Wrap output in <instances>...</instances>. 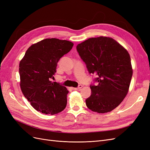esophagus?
Returning a JSON list of instances; mask_svg holds the SVG:
<instances>
[{
  "label": "esophagus",
  "mask_w": 150,
  "mask_h": 150,
  "mask_svg": "<svg viewBox=\"0 0 150 150\" xmlns=\"http://www.w3.org/2000/svg\"><path fill=\"white\" fill-rule=\"evenodd\" d=\"M83 88V86L82 85H79L78 88H71V89L72 90H79L80 89H81Z\"/></svg>",
  "instance_id": "1"
}]
</instances>
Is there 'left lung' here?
Instances as JSON below:
<instances>
[{
    "label": "left lung",
    "mask_w": 150,
    "mask_h": 150,
    "mask_svg": "<svg viewBox=\"0 0 150 150\" xmlns=\"http://www.w3.org/2000/svg\"><path fill=\"white\" fill-rule=\"evenodd\" d=\"M90 74H96L97 86L91 85L87 107L105 113L118 106L128 93L133 69L127 50L111 38H89L76 47Z\"/></svg>",
    "instance_id": "8db88e82"
}]
</instances>
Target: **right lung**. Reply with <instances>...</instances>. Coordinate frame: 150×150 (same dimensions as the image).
<instances>
[{"mask_svg":"<svg viewBox=\"0 0 150 150\" xmlns=\"http://www.w3.org/2000/svg\"><path fill=\"white\" fill-rule=\"evenodd\" d=\"M73 45L66 40L45 39L30 46L21 60V89L38 111L53 115L65 109L69 91L65 86L50 79L54 78L59 60Z\"/></svg>","mask_w":150,"mask_h":150,"instance_id":"obj_1","label":"right lung"}]
</instances>
